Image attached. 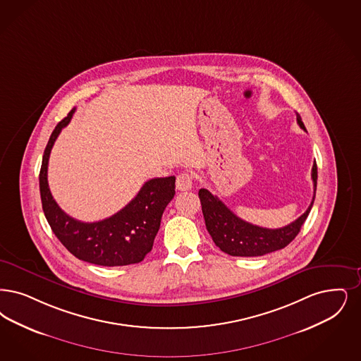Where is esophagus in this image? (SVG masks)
I'll use <instances>...</instances> for the list:
<instances>
[{
	"label": "esophagus",
	"mask_w": 361,
	"mask_h": 361,
	"mask_svg": "<svg viewBox=\"0 0 361 361\" xmlns=\"http://www.w3.org/2000/svg\"><path fill=\"white\" fill-rule=\"evenodd\" d=\"M192 181H193L192 174L189 173V172H183V173H180L177 176L176 188H177L178 190H181V192L189 190V189H192V184H193Z\"/></svg>",
	"instance_id": "esophagus-1"
}]
</instances>
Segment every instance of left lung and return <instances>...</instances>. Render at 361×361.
Listing matches in <instances>:
<instances>
[{"instance_id":"1","label":"left lung","mask_w":361,"mask_h":361,"mask_svg":"<svg viewBox=\"0 0 361 361\" xmlns=\"http://www.w3.org/2000/svg\"><path fill=\"white\" fill-rule=\"evenodd\" d=\"M297 123L300 125L301 129L305 130V125L300 114H297ZM312 180L314 187V195L306 212L288 226L275 230L263 228L242 220L208 189L202 188L199 190V197L202 202L205 227L212 236L215 245L223 252L232 257H262L274 252L276 250L285 248L298 235V232L301 231V227L313 207L317 189L316 161L312 168Z\"/></svg>"}]
</instances>
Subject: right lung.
<instances>
[{
    "instance_id": "right-lung-1",
    "label": "right lung",
    "mask_w": 361,
    "mask_h": 361,
    "mask_svg": "<svg viewBox=\"0 0 361 361\" xmlns=\"http://www.w3.org/2000/svg\"><path fill=\"white\" fill-rule=\"evenodd\" d=\"M73 113L75 109L59 122L44 150L39 174L44 215L61 245L78 259L107 267L140 263L153 248L162 214L176 193V177L146 181L125 208L107 219L85 223L68 216L51 195L47 172L52 146Z\"/></svg>"
}]
</instances>
